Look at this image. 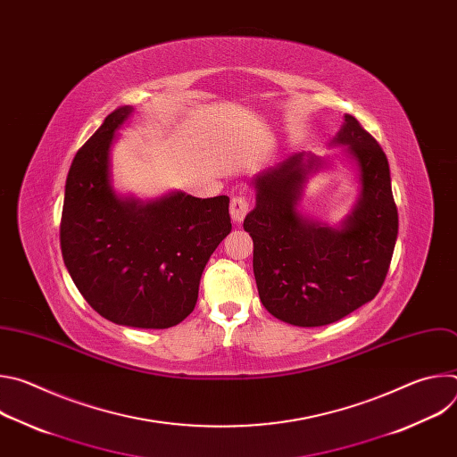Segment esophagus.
Listing matches in <instances>:
<instances>
[{
    "mask_svg": "<svg viewBox=\"0 0 457 457\" xmlns=\"http://www.w3.org/2000/svg\"><path fill=\"white\" fill-rule=\"evenodd\" d=\"M249 212V201L245 195H235V197L231 199V204H229V213H231V219L240 224L244 220V217L247 215Z\"/></svg>",
    "mask_w": 457,
    "mask_h": 457,
    "instance_id": "esophagus-1",
    "label": "esophagus"
}]
</instances>
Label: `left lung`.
Listing matches in <instances>:
<instances>
[{
  "label": "left lung",
  "mask_w": 457,
  "mask_h": 457,
  "mask_svg": "<svg viewBox=\"0 0 457 457\" xmlns=\"http://www.w3.org/2000/svg\"><path fill=\"white\" fill-rule=\"evenodd\" d=\"M331 145L347 146L358 166L360 195L340 226L309 219L300 201L309 175L328 161L300 152L258 173L254 210L244 229L253 238V273L262 305L298 328H320L370 302L383 286L398 238V210L388 161L349 113Z\"/></svg>",
  "instance_id": "1"
}]
</instances>
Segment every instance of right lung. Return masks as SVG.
<instances>
[{
  "mask_svg": "<svg viewBox=\"0 0 457 457\" xmlns=\"http://www.w3.org/2000/svg\"><path fill=\"white\" fill-rule=\"evenodd\" d=\"M132 106L113 110L76 154L61 215V253L83 298L106 320L168 329L197 303L203 271L229 235L226 195L171 191L155 201L119 197L110 150Z\"/></svg>",
  "mask_w": 457,
  "mask_h": 457,
  "instance_id": "obj_1",
  "label": "right lung"
}]
</instances>
